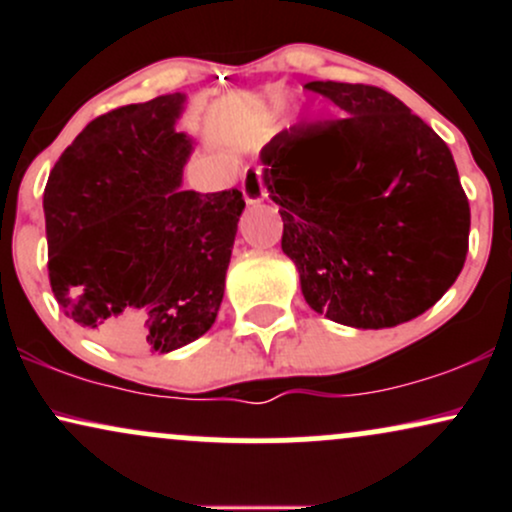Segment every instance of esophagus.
I'll return each mask as SVG.
<instances>
[{
	"label": "esophagus",
	"mask_w": 512,
	"mask_h": 512,
	"mask_svg": "<svg viewBox=\"0 0 512 512\" xmlns=\"http://www.w3.org/2000/svg\"><path fill=\"white\" fill-rule=\"evenodd\" d=\"M243 197L248 204H260L264 197H267V190H264V182H262V170L255 168V170H248V173L243 175Z\"/></svg>",
	"instance_id": "34e87169"
}]
</instances>
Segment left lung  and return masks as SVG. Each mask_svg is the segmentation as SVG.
I'll return each mask as SVG.
<instances>
[{"instance_id": "1", "label": "left lung", "mask_w": 512, "mask_h": 512, "mask_svg": "<svg viewBox=\"0 0 512 512\" xmlns=\"http://www.w3.org/2000/svg\"><path fill=\"white\" fill-rule=\"evenodd\" d=\"M344 117L262 149L281 250L315 313L358 330L414 320L460 276L469 202L448 144L378 86L310 81Z\"/></svg>"}]
</instances>
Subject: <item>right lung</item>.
Segmentation results:
<instances>
[{"instance_id": "1", "label": "right lung", "mask_w": 512, "mask_h": 512, "mask_svg": "<svg viewBox=\"0 0 512 512\" xmlns=\"http://www.w3.org/2000/svg\"><path fill=\"white\" fill-rule=\"evenodd\" d=\"M185 93L122 105L64 149L45 185L50 286L62 313L125 351L168 354L214 325L243 192L182 190Z\"/></svg>"}]
</instances>
